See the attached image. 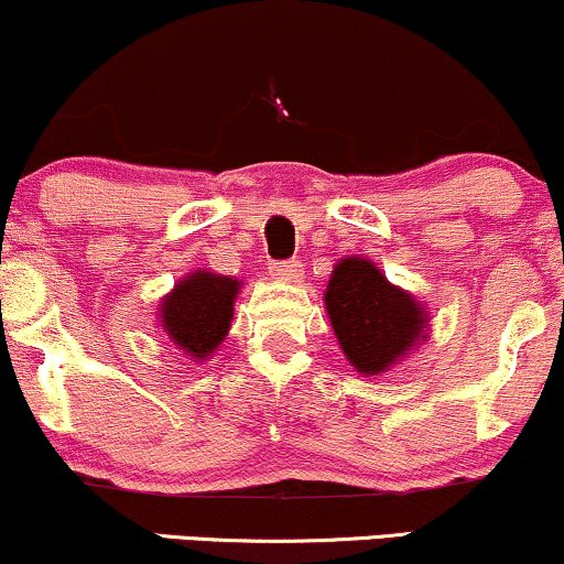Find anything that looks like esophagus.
Instances as JSON below:
<instances>
[{"label": "esophagus", "mask_w": 564, "mask_h": 564, "mask_svg": "<svg viewBox=\"0 0 564 564\" xmlns=\"http://www.w3.org/2000/svg\"><path fill=\"white\" fill-rule=\"evenodd\" d=\"M270 275L281 283H300L304 270L300 262H270Z\"/></svg>", "instance_id": "esophagus-1"}]
</instances>
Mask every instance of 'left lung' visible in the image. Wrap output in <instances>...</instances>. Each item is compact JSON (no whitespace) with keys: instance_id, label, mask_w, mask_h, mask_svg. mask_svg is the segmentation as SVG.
Returning a JSON list of instances; mask_svg holds the SVG:
<instances>
[{"instance_id":"left-lung-1","label":"left lung","mask_w":564,"mask_h":564,"mask_svg":"<svg viewBox=\"0 0 564 564\" xmlns=\"http://www.w3.org/2000/svg\"><path fill=\"white\" fill-rule=\"evenodd\" d=\"M323 302L338 347L359 376H381L429 341V307L393 286L368 257L338 260Z\"/></svg>"}]
</instances>
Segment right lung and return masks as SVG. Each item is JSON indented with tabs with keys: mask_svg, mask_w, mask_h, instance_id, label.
Returning a JSON list of instances; mask_svg holds the SVG:
<instances>
[{
	"mask_svg": "<svg viewBox=\"0 0 564 564\" xmlns=\"http://www.w3.org/2000/svg\"><path fill=\"white\" fill-rule=\"evenodd\" d=\"M243 283L213 270H194L158 304L162 334L192 362H205L217 351L234 323V304Z\"/></svg>",
	"mask_w": 564,
	"mask_h": 564,
	"instance_id": "add662e5",
	"label": "right lung"
}]
</instances>
